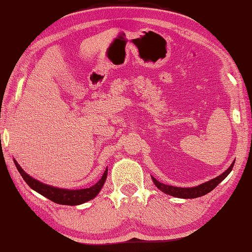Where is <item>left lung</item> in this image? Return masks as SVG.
<instances>
[{"label":"left lung","instance_id":"1","mask_svg":"<svg viewBox=\"0 0 252 252\" xmlns=\"http://www.w3.org/2000/svg\"><path fill=\"white\" fill-rule=\"evenodd\" d=\"M235 164V160L232 161V163L229 165V168L227 169L225 172H222L221 174L218 175V177L210 180V181L204 182L200 185H196V187L193 188H179V187H172V185H168V184H163L159 182L158 180H156L154 177H151L155 185L158 188L161 192H163L168 195L174 196V197H179V198H196L205 195V194L210 193L213 191L218 184H220L222 180H224L227 175H228L232 167Z\"/></svg>","mask_w":252,"mask_h":252}]
</instances>
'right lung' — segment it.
<instances>
[{
  "label": "right lung",
  "instance_id": "obj_1",
  "mask_svg": "<svg viewBox=\"0 0 252 252\" xmlns=\"http://www.w3.org/2000/svg\"><path fill=\"white\" fill-rule=\"evenodd\" d=\"M14 163H15L18 172L21 173L22 178L24 179L28 187L34 189L37 193L41 194L42 196L48 198V200L55 202L57 204H61V205H80V204L87 203L89 201L93 200L94 197H96L97 194L101 191L104 183L106 181L107 178V168L104 171L103 177L98 180V181L92 185L91 188L87 189H60L57 187H52V185L45 184L38 180L31 177L30 174H27L25 171L22 169L20 164L17 163V161L14 159Z\"/></svg>",
  "mask_w": 252,
  "mask_h": 252
}]
</instances>
